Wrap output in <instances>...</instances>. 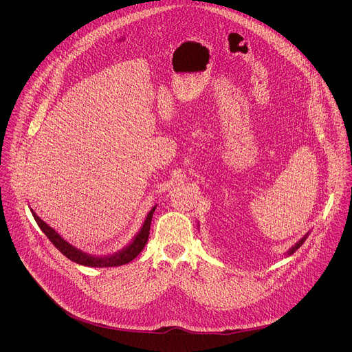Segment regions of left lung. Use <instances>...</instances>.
<instances>
[{
    "instance_id": "8db88e82",
    "label": "left lung",
    "mask_w": 352,
    "mask_h": 352,
    "mask_svg": "<svg viewBox=\"0 0 352 352\" xmlns=\"http://www.w3.org/2000/svg\"><path fill=\"white\" fill-rule=\"evenodd\" d=\"M309 234H311V231H308V232H307V234H305L302 238H300V239H299L296 243H294V245H292V246H291V248L287 250V252H285V256H291V255L295 252V250H296V249H298L300 245H302V243L307 241V238L309 236Z\"/></svg>"
}]
</instances>
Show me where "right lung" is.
<instances>
[{"mask_svg":"<svg viewBox=\"0 0 352 352\" xmlns=\"http://www.w3.org/2000/svg\"><path fill=\"white\" fill-rule=\"evenodd\" d=\"M157 205H155L150 212L147 213L140 230L136 232V235L131 239L129 243H126V246H124L122 249L117 250L114 254L110 255H90L83 252V250L78 249L76 246L71 245L68 241H65L53 227H50L47 223H44L32 209V214L37 223V226L40 227V230L45 234V236L53 242V245L60 250L63 255H65L69 261L82 265V266H89V267H114V266H122L129 263L131 261H133L140 252L142 249L144 248L147 239H148V231H150V224H152V217L153 213L156 210Z\"/></svg>","mask_w":352,"mask_h":352,"instance_id":"1","label":"right lung"}]
</instances>
